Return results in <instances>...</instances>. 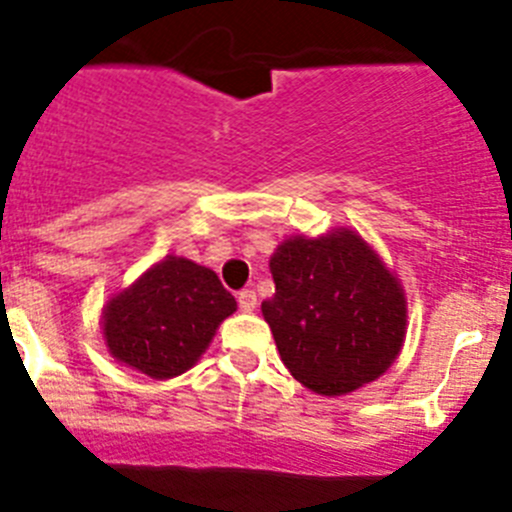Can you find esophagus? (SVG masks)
Masks as SVG:
<instances>
[{
  "label": "esophagus",
  "instance_id": "esophagus-1",
  "mask_svg": "<svg viewBox=\"0 0 512 512\" xmlns=\"http://www.w3.org/2000/svg\"><path fill=\"white\" fill-rule=\"evenodd\" d=\"M237 303H240L242 313H252V310L257 308V295H255V290H242V293L237 295Z\"/></svg>",
  "mask_w": 512,
  "mask_h": 512
}]
</instances>
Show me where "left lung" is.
Masks as SVG:
<instances>
[{
    "label": "left lung",
    "mask_w": 512,
    "mask_h": 512,
    "mask_svg": "<svg viewBox=\"0 0 512 512\" xmlns=\"http://www.w3.org/2000/svg\"><path fill=\"white\" fill-rule=\"evenodd\" d=\"M262 315L283 364L310 391L341 396L389 371L407 338V295L351 227L293 234L270 257Z\"/></svg>",
    "instance_id": "1"
}]
</instances>
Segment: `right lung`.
I'll use <instances>...</instances> for the list:
<instances>
[{
  "label": "right lung",
  "mask_w": 512,
  "mask_h": 512,
  "mask_svg": "<svg viewBox=\"0 0 512 512\" xmlns=\"http://www.w3.org/2000/svg\"><path fill=\"white\" fill-rule=\"evenodd\" d=\"M234 310L237 300L222 288L217 272L166 255L108 298L100 333L118 364L164 381L197 364Z\"/></svg>",
  "instance_id": "right-lung-1"
}]
</instances>
